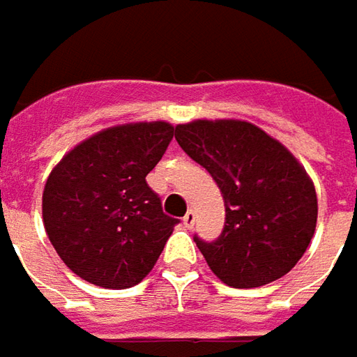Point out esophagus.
<instances>
[{
    "label": "esophagus",
    "instance_id": "1",
    "mask_svg": "<svg viewBox=\"0 0 357 357\" xmlns=\"http://www.w3.org/2000/svg\"><path fill=\"white\" fill-rule=\"evenodd\" d=\"M193 223H195V213H193V211L190 209V211L183 215V225H185L188 229H191L193 227Z\"/></svg>",
    "mask_w": 357,
    "mask_h": 357
}]
</instances>
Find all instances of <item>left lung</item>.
Masks as SVG:
<instances>
[{
  "instance_id": "8db88e82",
  "label": "left lung",
  "mask_w": 357,
  "mask_h": 357,
  "mask_svg": "<svg viewBox=\"0 0 357 357\" xmlns=\"http://www.w3.org/2000/svg\"><path fill=\"white\" fill-rule=\"evenodd\" d=\"M176 140L211 174L225 202L221 237L195 239L213 275L233 289L284 277L308 249L318 219L304 166L282 142L237 118L178 124Z\"/></svg>"
}]
</instances>
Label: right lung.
Here are the masks:
<instances>
[{
    "instance_id": "obj_1",
    "label": "right lung",
    "mask_w": 357,
    "mask_h": 357,
    "mask_svg": "<svg viewBox=\"0 0 357 357\" xmlns=\"http://www.w3.org/2000/svg\"><path fill=\"white\" fill-rule=\"evenodd\" d=\"M174 138L166 120L100 130L59 160L43 190V225L82 280L122 290L154 268L178 219L164 215L146 176Z\"/></svg>"
}]
</instances>
